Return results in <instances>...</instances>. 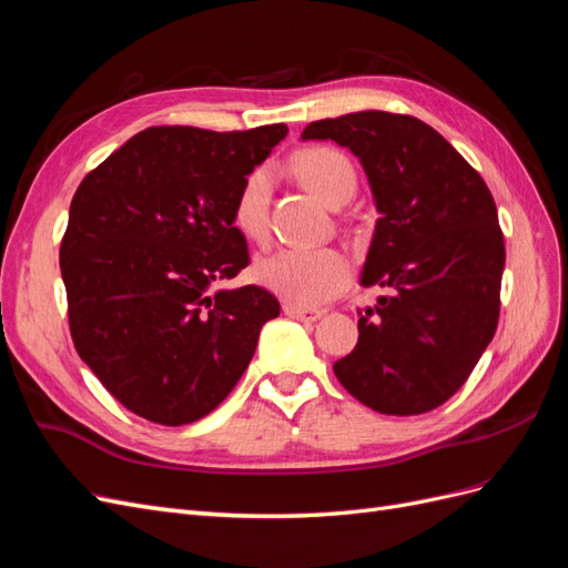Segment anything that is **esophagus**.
Returning a JSON list of instances; mask_svg holds the SVG:
<instances>
[{
	"mask_svg": "<svg viewBox=\"0 0 568 568\" xmlns=\"http://www.w3.org/2000/svg\"><path fill=\"white\" fill-rule=\"evenodd\" d=\"M284 313L288 317L305 320V322H315L324 315V311H320V307H303V305H296V303H284Z\"/></svg>",
	"mask_w": 568,
	"mask_h": 568,
	"instance_id": "obj_1",
	"label": "esophagus"
}]
</instances>
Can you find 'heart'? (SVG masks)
<instances>
[{
  "label": "heart",
  "instance_id": "obj_1",
  "mask_svg": "<svg viewBox=\"0 0 568 568\" xmlns=\"http://www.w3.org/2000/svg\"><path fill=\"white\" fill-rule=\"evenodd\" d=\"M291 168L303 186L334 209L355 192V168L346 153L334 146L303 149L291 161ZM270 184V170L255 168L239 186L232 203L234 227L251 242H263L267 236ZM253 274L265 288L288 303L311 307L348 284L351 265L348 257L336 248H280L257 261Z\"/></svg>",
  "mask_w": 568,
  "mask_h": 568
}]
</instances>
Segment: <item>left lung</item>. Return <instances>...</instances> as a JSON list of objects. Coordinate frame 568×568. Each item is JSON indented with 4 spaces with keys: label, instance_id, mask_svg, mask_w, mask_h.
Listing matches in <instances>:
<instances>
[{
    "label": "left lung",
    "instance_id": "8db88e82",
    "mask_svg": "<svg viewBox=\"0 0 568 568\" xmlns=\"http://www.w3.org/2000/svg\"><path fill=\"white\" fill-rule=\"evenodd\" d=\"M303 140H334L363 163L382 215L363 286L393 291L359 315L336 379L382 415L432 412L469 379L500 317L505 239L490 189L415 115L315 120Z\"/></svg>",
    "mask_w": 568,
    "mask_h": 568
}]
</instances>
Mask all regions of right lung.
Listing matches in <instances>:
<instances>
[{"instance_id":"add662e5","label":"right lung","mask_w":568,"mask_h":568,"mask_svg":"<svg viewBox=\"0 0 568 568\" xmlns=\"http://www.w3.org/2000/svg\"><path fill=\"white\" fill-rule=\"evenodd\" d=\"M288 128H146L88 173L61 239L78 355L113 398L153 424H192L242 379L280 301L215 291L248 265L232 222L239 186Z\"/></svg>"}]
</instances>
